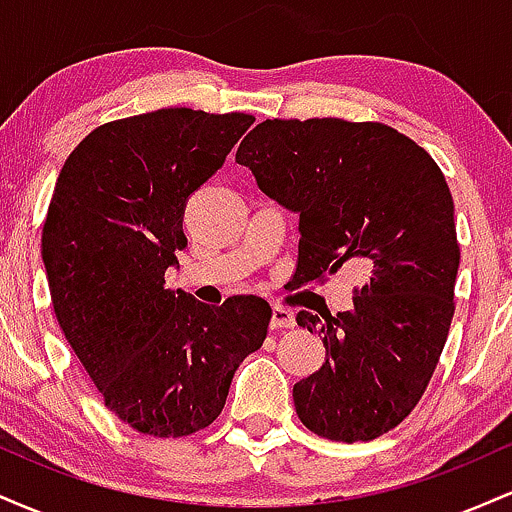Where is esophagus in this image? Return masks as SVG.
Returning a JSON list of instances; mask_svg holds the SVG:
<instances>
[{"label":"esophagus","mask_w":512,"mask_h":512,"mask_svg":"<svg viewBox=\"0 0 512 512\" xmlns=\"http://www.w3.org/2000/svg\"><path fill=\"white\" fill-rule=\"evenodd\" d=\"M291 327H296V317L293 313H289L286 308H274L272 310V330H291Z\"/></svg>","instance_id":"esophagus-1"}]
</instances>
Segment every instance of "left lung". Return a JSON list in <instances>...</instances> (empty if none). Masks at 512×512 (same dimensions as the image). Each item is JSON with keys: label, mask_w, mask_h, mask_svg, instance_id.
I'll return each instance as SVG.
<instances>
[{"label": "left lung", "mask_w": 512, "mask_h": 512, "mask_svg": "<svg viewBox=\"0 0 512 512\" xmlns=\"http://www.w3.org/2000/svg\"><path fill=\"white\" fill-rule=\"evenodd\" d=\"M236 161L301 214L298 286L346 262L370 267L351 310L298 313L322 334L327 361L293 385V402L317 436L380 438L424 397L455 315L460 245L443 170L395 127L339 117L264 120Z\"/></svg>", "instance_id": "1"}]
</instances>
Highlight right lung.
<instances>
[{
    "instance_id": "obj_1",
    "label": "right lung",
    "mask_w": 512,
    "mask_h": 512,
    "mask_svg": "<svg viewBox=\"0 0 512 512\" xmlns=\"http://www.w3.org/2000/svg\"><path fill=\"white\" fill-rule=\"evenodd\" d=\"M255 117L163 108L96 127L64 161L43 262L64 337L122 424L182 438L214 424L233 373L267 339L252 296L204 305L166 286L187 197Z\"/></svg>"
}]
</instances>
